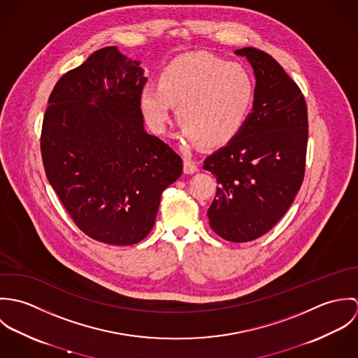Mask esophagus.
<instances>
[{
    "mask_svg": "<svg viewBox=\"0 0 358 358\" xmlns=\"http://www.w3.org/2000/svg\"><path fill=\"white\" fill-rule=\"evenodd\" d=\"M183 169L186 173H194L199 171V166L196 164V161L190 159V158H185L183 159Z\"/></svg>",
    "mask_w": 358,
    "mask_h": 358,
    "instance_id": "obj_1",
    "label": "esophagus"
}]
</instances>
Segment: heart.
I'll list each match as a JSON object with an SVG mask.
<instances>
[{
    "label": "heart",
    "instance_id": "b5f03b06",
    "mask_svg": "<svg viewBox=\"0 0 358 358\" xmlns=\"http://www.w3.org/2000/svg\"><path fill=\"white\" fill-rule=\"evenodd\" d=\"M256 81L241 63L210 53L182 55L169 62L141 91V110L154 134H162L175 106L180 135L204 148H220L236 139L251 118Z\"/></svg>",
    "mask_w": 358,
    "mask_h": 358
}]
</instances>
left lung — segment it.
<instances>
[{
  "instance_id": "1",
  "label": "left lung",
  "mask_w": 358,
  "mask_h": 358,
  "mask_svg": "<svg viewBox=\"0 0 358 358\" xmlns=\"http://www.w3.org/2000/svg\"><path fill=\"white\" fill-rule=\"evenodd\" d=\"M245 56L256 78L251 118L240 135L206 157L217 182L206 215L223 240L248 243L266 234L294 203L305 176L307 107L295 81L268 53Z\"/></svg>"
}]
</instances>
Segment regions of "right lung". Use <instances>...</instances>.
Masks as SVG:
<instances>
[{
  "instance_id": "obj_1",
  "label": "right lung",
  "mask_w": 358,
  "mask_h": 358,
  "mask_svg": "<svg viewBox=\"0 0 358 358\" xmlns=\"http://www.w3.org/2000/svg\"><path fill=\"white\" fill-rule=\"evenodd\" d=\"M146 81L139 62L106 47L56 83L45 111L47 178L78 229L104 244L142 241L183 171L182 158L145 131Z\"/></svg>"
}]
</instances>
